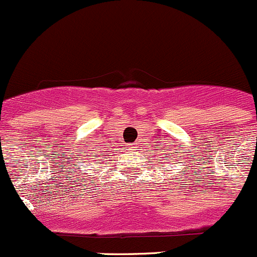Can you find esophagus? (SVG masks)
I'll list each match as a JSON object with an SVG mask.
<instances>
[{
  "instance_id": "esophagus-1",
  "label": "esophagus",
  "mask_w": 257,
  "mask_h": 257,
  "mask_svg": "<svg viewBox=\"0 0 257 257\" xmlns=\"http://www.w3.org/2000/svg\"><path fill=\"white\" fill-rule=\"evenodd\" d=\"M129 149H131V150H137V144L136 143L131 144V145H129Z\"/></svg>"
}]
</instances>
